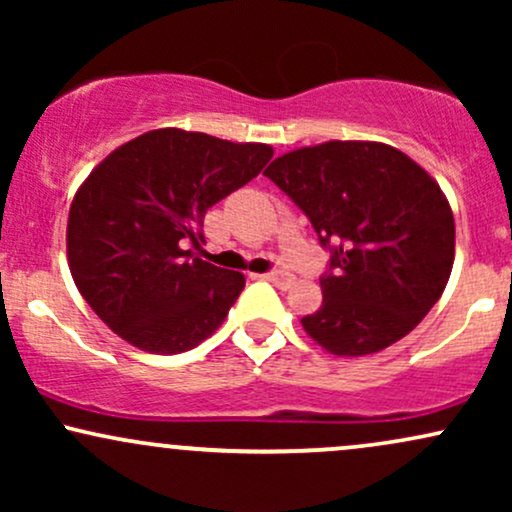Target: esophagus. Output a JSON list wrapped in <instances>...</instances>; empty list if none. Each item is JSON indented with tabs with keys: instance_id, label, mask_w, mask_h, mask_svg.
Segmentation results:
<instances>
[{
	"instance_id": "esophagus-1",
	"label": "esophagus",
	"mask_w": 512,
	"mask_h": 512,
	"mask_svg": "<svg viewBox=\"0 0 512 512\" xmlns=\"http://www.w3.org/2000/svg\"><path fill=\"white\" fill-rule=\"evenodd\" d=\"M264 279L272 281V284L279 286V289H286V286L293 281V276L289 272H284V269H272V272L264 274Z\"/></svg>"
}]
</instances>
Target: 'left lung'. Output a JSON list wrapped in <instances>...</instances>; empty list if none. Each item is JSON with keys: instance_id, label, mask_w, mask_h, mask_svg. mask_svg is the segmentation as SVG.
I'll list each match as a JSON object with an SVG mask.
<instances>
[{"instance_id": "1", "label": "left lung", "mask_w": 512, "mask_h": 512, "mask_svg": "<svg viewBox=\"0 0 512 512\" xmlns=\"http://www.w3.org/2000/svg\"><path fill=\"white\" fill-rule=\"evenodd\" d=\"M264 175L330 252L322 305L303 330L337 356L375 354L407 337L443 296L455 260V219L436 180L375 142L291 151Z\"/></svg>"}]
</instances>
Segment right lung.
<instances>
[{
	"label": "right lung",
	"instance_id": "add662e5",
	"mask_svg": "<svg viewBox=\"0 0 512 512\" xmlns=\"http://www.w3.org/2000/svg\"><path fill=\"white\" fill-rule=\"evenodd\" d=\"M274 156L185 129L122 144L76 192L67 223L74 284L105 325L149 354H182L209 337L245 289L240 272L185 250L204 214Z\"/></svg>",
	"mask_w": 512,
	"mask_h": 512
}]
</instances>
